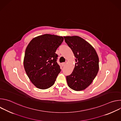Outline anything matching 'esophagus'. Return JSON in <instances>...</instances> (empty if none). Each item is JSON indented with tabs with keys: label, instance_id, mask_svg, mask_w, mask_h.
Returning <instances> with one entry per match:
<instances>
[{
	"label": "esophagus",
	"instance_id": "esophagus-1",
	"mask_svg": "<svg viewBox=\"0 0 121 121\" xmlns=\"http://www.w3.org/2000/svg\"><path fill=\"white\" fill-rule=\"evenodd\" d=\"M61 65H62V66H64L65 65V63H62Z\"/></svg>",
	"mask_w": 121,
	"mask_h": 121
}]
</instances>
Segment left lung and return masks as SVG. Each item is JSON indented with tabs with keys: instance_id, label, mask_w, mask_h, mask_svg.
<instances>
[{
	"instance_id": "1",
	"label": "left lung",
	"mask_w": 121,
	"mask_h": 121,
	"mask_svg": "<svg viewBox=\"0 0 121 121\" xmlns=\"http://www.w3.org/2000/svg\"><path fill=\"white\" fill-rule=\"evenodd\" d=\"M65 42L76 58L72 73L66 77L69 87L76 91L85 90L97 76L99 59L94 48L83 38L78 36H64Z\"/></svg>"
}]
</instances>
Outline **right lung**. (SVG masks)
<instances>
[{
    "mask_svg": "<svg viewBox=\"0 0 121 121\" xmlns=\"http://www.w3.org/2000/svg\"><path fill=\"white\" fill-rule=\"evenodd\" d=\"M63 41L62 36L45 34L33 38L28 45L24 67L30 80L37 88L45 90L54 84L61 71L56 52Z\"/></svg>",
    "mask_w": 121,
    "mask_h": 121,
    "instance_id": "obj_1",
    "label": "right lung"
}]
</instances>
